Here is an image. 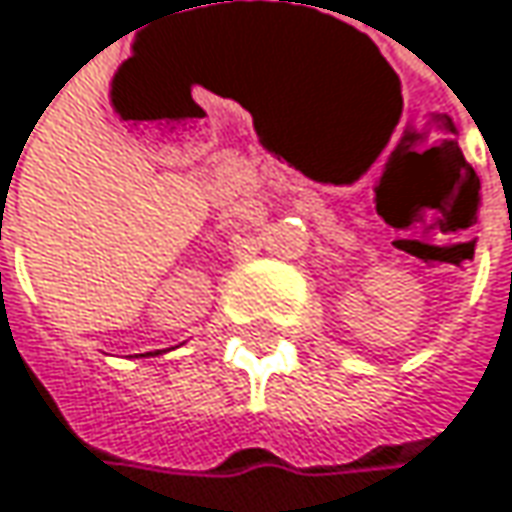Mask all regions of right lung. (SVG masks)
<instances>
[{"mask_svg": "<svg viewBox=\"0 0 512 512\" xmlns=\"http://www.w3.org/2000/svg\"><path fill=\"white\" fill-rule=\"evenodd\" d=\"M156 353H159V350H156ZM156 353H147V356H156Z\"/></svg>", "mask_w": 512, "mask_h": 512, "instance_id": "obj_1", "label": "right lung"}]
</instances>
